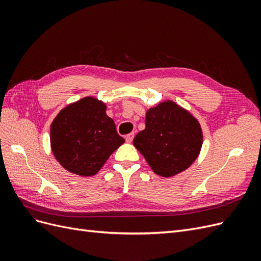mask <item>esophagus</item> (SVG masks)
<instances>
[{"label":"esophagus","mask_w":261,"mask_h":261,"mask_svg":"<svg viewBox=\"0 0 261 261\" xmlns=\"http://www.w3.org/2000/svg\"><path fill=\"white\" fill-rule=\"evenodd\" d=\"M133 139H134V133H130L128 135H126V141H127V143H132Z\"/></svg>","instance_id":"1"}]
</instances>
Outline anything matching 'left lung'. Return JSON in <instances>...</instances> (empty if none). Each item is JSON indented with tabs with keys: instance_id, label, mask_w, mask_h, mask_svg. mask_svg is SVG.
Returning a JSON list of instances; mask_svg holds the SVG:
<instances>
[{
	"instance_id": "obj_1",
	"label": "left lung",
	"mask_w": 261,
	"mask_h": 261,
	"mask_svg": "<svg viewBox=\"0 0 261 261\" xmlns=\"http://www.w3.org/2000/svg\"><path fill=\"white\" fill-rule=\"evenodd\" d=\"M202 132L198 121L172 101L148 110L146 128L134 138V146L155 174L170 177L189 168L198 156Z\"/></svg>"
}]
</instances>
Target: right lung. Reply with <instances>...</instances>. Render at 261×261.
I'll use <instances>...</instances> for the list:
<instances>
[{"mask_svg": "<svg viewBox=\"0 0 261 261\" xmlns=\"http://www.w3.org/2000/svg\"><path fill=\"white\" fill-rule=\"evenodd\" d=\"M101 101L87 97L64 108L51 124V147L60 164L81 176L94 175L124 143Z\"/></svg>", "mask_w": 261, "mask_h": 261, "instance_id": "obj_1", "label": "right lung"}]
</instances>
